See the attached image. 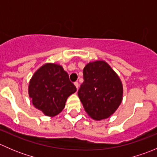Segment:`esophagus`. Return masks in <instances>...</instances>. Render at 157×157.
<instances>
[{
  "label": "esophagus",
  "instance_id": "obj_1",
  "mask_svg": "<svg viewBox=\"0 0 157 157\" xmlns=\"http://www.w3.org/2000/svg\"><path fill=\"white\" fill-rule=\"evenodd\" d=\"M74 85H75V86H76V87H77V90H78V89H79V83H78V82H75V83H74Z\"/></svg>",
  "mask_w": 157,
  "mask_h": 157
}]
</instances>
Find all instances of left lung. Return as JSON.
Here are the masks:
<instances>
[{"instance_id":"left-lung-1","label":"left lung","mask_w":157,"mask_h":157,"mask_svg":"<svg viewBox=\"0 0 157 157\" xmlns=\"http://www.w3.org/2000/svg\"><path fill=\"white\" fill-rule=\"evenodd\" d=\"M83 83L78 96L93 119L110 117L121 104L123 86L118 74L104 61L90 62L83 68Z\"/></svg>"}]
</instances>
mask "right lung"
<instances>
[{
    "label": "right lung",
    "instance_id": "right-lung-1",
    "mask_svg": "<svg viewBox=\"0 0 157 157\" xmlns=\"http://www.w3.org/2000/svg\"><path fill=\"white\" fill-rule=\"evenodd\" d=\"M28 91L33 105L47 116L53 117L64 109L67 99L77 88L62 66L47 63L34 73Z\"/></svg>",
    "mask_w": 157,
    "mask_h": 157
}]
</instances>
